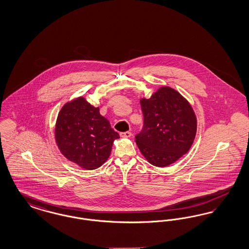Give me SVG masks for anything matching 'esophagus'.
I'll return each mask as SVG.
<instances>
[{
  "label": "esophagus",
  "mask_w": 249,
  "mask_h": 249,
  "mask_svg": "<svg viewBox=\"0 0 249 249\" xmlns=\"http://www.w3.org/2000/svg\"><path fill=\"white\" fill-rule=\"evenodd\" d=\"M121 137H130L131 136V132L130 131H124V132H120L119 133Z\"/></svg>",
  "instance_id": "esophagus-1"
}]
</instances>
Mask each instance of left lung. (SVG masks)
Returning a JSON list of instances; mask_svg holds the SVG:
<instances>
[{
    "label": "left lung",
    "instance_id": "8db88e82",
    "mask_svg": "<svg viewBox=\"0 0 249 249\" xmlns=\"http://www.w3.org/2000/svg\"><path fill=\"white\" fill-rule=\"evenodd\" d=\"M143 126L135 135L141 153L149 163L165 167L190 150L197 120L189 102L172 88H160L149 99L140 101Z\"/></svg>",
    "mask_w": 249,
    "mask_h": 249
}]
</instances>
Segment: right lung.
I'll return each instance as SVG.
<instances>
[{"label":"right lung","instance_id":"add662e5","mask_svg":"<svg viewBox=\"0 0 249 249\" xmlns=\"http://www.w3.org/2000/svg\"><path fill=\"white\" fill-rule=\"evenodd\" d=\"M55 138L65 158L84 169L94 170L107 161L119 134L101 116L99 107L79 97L59 111Z\"/></svg>","mask_w":249,"mask_h":249}]
</instances>
